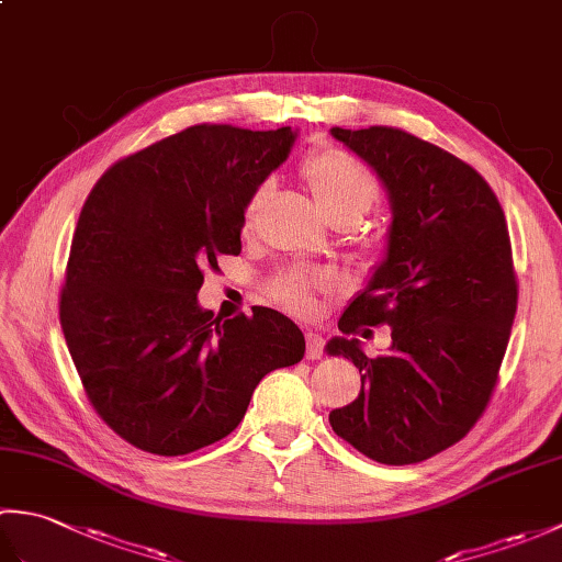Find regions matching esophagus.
I'll use <instances>...</instances> for the list:
<instances>
[{
  "label": "esophagus",
  "mask_w": 562,
  "mask_h": 562,
  "mask_svg": "<svg viewBox=\"0 0 562 562\" xmlns=\"http://www.w3.org/2000/svg\"><path fill=\"white\" fill-rule=\"evenodd\" d=\"M324 338L318 333H306V360H321L324 357Z\"/></svg>",
  "instance_id": "obj_1"
}]
</instances>
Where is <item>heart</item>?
Segmentation results:
<instances>
[{
    "label": "heart",
    "instance_id": "b5f03b06",
    "mask_svg": "<svg viewBox=\"0 0 562 562\" xmlns=\"http://www.w3.org/2000/svg\"><path fill=\"white\" fill-rule=\"evenodd\" d=\"M302 181L312 190L321 214L336 226H355L364 214L372 210L381 188L374 173L362 161H357L352 154L324 147L308 154L302 161ZM268 198V183L258 186L244 202V229H250L258 222L262 202ZM336 278L330 272H282L272 282L270 294L282 308L296 316H312L316 312V296L333 290Z\"/></svg>",
    "mask_w": 562,
    "mask_h": 562
}]
</instances>
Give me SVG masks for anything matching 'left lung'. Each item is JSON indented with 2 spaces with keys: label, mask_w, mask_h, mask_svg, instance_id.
Here are the masks:
<instances>
[{
  "label": "left lung",
  "mask_w": 562,
  "mask_h": 562,
  "mask_svg": "<svg viewBox=\"0 0 562 562\" xmlns=\"http://www.w3.org/2000/svg\"><path fill=\"white\" fill-rule=\"evenodd\" d=\"M333 137L384 181L393 222L386 258L345 308L328 342L362 374L333 432L386 465L425 461L481 420L497 386L517 314V272L505 212L471 164L401 127H333ZM392 326L389 356L352 339Z\"/></svg>",
  "instance_id": "left-lung-1"
}]
</instances>
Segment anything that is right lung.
I'll list each match as a JSON object with an SVG mask.
<instances>
[{
    "label": "right lung",
    "instance_id": "1",
    "mask_svg": "<svg viewBox=\"0 0 562 562\" xmlns=\"http://www.w3.org/2000/svg\"><path fill=\"white\" fill-rule=\"evenodd\" d=\"M290 127L200 123L115 161L71 236L59 324L93 411L130 445L183 457L234 432L260 379L304 357L268 306H198L205 268L241 254L246 198L288 159Z\"/></svg>",
    "mask_w": 562,
    "mask_h": 562
}]
</instances>
